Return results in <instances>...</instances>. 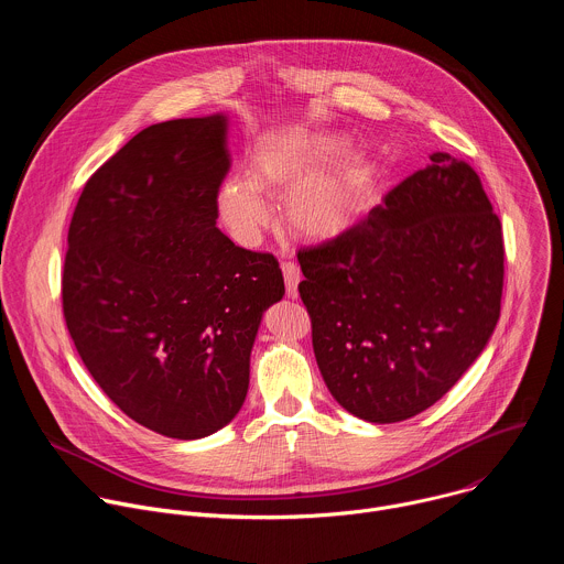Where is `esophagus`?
Returning a JSON list of instances; mask_svg holds the SVG:
<instances>
[{"label": "esophagus", "mask_w": 564, "mask_h": 564, "mask_svg": "<svg viewBox=\"0 0 564 564\" xmlns=\"http://www.w3.org/2000/svg\"><path fill=\"white\" fill-rule=\"evenodd\" d=\"M283 270V279H285V292L290 299L299 296V281H301V270L294 261H283L281 263Z\"/></svg>", "instance_id": "34e87169"}]
</instances>
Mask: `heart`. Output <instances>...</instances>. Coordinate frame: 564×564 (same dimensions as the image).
Instances as JSON below:
<instances>
[{
	"label": "heart",
	"instance_id": "b5f03b06",
	"mask_svg": "<svg viewBox=\"0 0 564 564\" xmlns=\"http://www.w3.org/2000/svg\"><path fill=\"white\" fill-rule=\"evenodd\" d=\"M346 140L339 135H285L263 144L252 160L254 181L231 176L220 185L218 214L229 234L240 243H254L270 220V207L261 194L288 192L285 218L305 238H333L357 216L366 170L348 163L322 172L344 155Z\"/></svg>",
	"mask_w": 564,
	"mask_h": 564
}]
</instances>
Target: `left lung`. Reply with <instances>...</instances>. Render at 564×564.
Instances as JSON below:
<instances>
[{"label":"left lung","instance_id":"left-lung-1","mask_svg":"<svg viewBox=\"0 0 564 564\" xmlns=\"http://www.w3.org/2000/svg\"><path fill=\"white\" fill-rule=\"evenodd\" d=\"M296 259L318 370L339 404L372 424L433 406L500 318L502 225L477 172L448 153Z\"/></svg>","mask_w":564,"mask_h":564}]
</instances>
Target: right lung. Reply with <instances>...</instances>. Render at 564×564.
I'll return each mask as SVG.
<instances>
[{
  "mask_svg": "<svg viewBox=\"0 0 564 564\" xmlns=\"http://www.w3.org/2000/svg\"><path fill=\"white\" fill-rule=\"evenodd\" d=\"M225 131L223 116L142 129L87 181L68 225L75 350L127 417L174 440L236 417L263 310L285 292L274 254L216 227Z\"/></svg>",
  "mask_w": 564,
  "mask_h": 564,
  "instance_id": "right-lung-1",
  "label": "right lung"
}]
</instances>
